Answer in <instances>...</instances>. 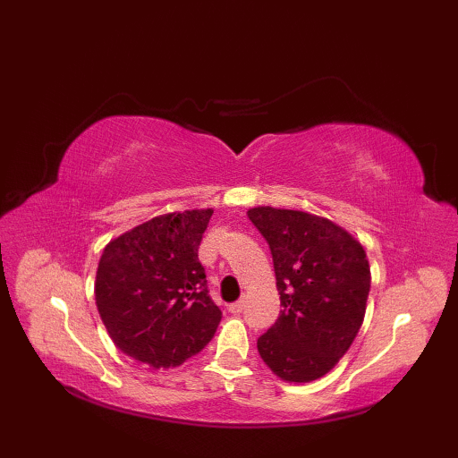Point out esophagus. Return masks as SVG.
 Wrapping results in <instances>:
<instances>
[{
	"instance_id": "1",
	"label": "esophagus",
	"mask_w": 458,
	"mask_h": 458,
	"mask_svg": "<svg viewBox=\"0 0 458 458\" xmlns=\"http://www.w3.org/2000/svg\"><path fill=\"white\" fill-rule=\"evenodd\" d=\"M228 310H230V313H234V315H240L242 310H244V301H236V303H230Z\"/></svg>"
}]
</instances>
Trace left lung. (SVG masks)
<instances>
[{"instance_id":"obj_1","label":"left lung","mask_w":458,"mask_h":458,"mask_svg":"<svg viewBox=\"0 0 458 458\" xmlns=\"http://www.w3.org/2000/svg\"><path fill=\"white\" fill-rule=\"evenodd\" d=\"M248 218L274 258L281 310L258 352L285 382H313L336 366L362 327L366 251L344 228L303 210L258 207Z\"/></svg>"}]
</instances>
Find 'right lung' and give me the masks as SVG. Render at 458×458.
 Here are the masks:
<instances>
[{"label":"right lung","mask_w":458,"mask_h":458,"mask_svg":"<svg viewBox=\"0 0 458 458\" xmlns=\"http://www.w3.org/2000/svg\"><path fill=\"white\" fill-rule=\"evenodd\" d=\"M212 208L155 216L112 240L96 271V307L114 344L153 368L207 346L222 310L208 295L199 246Z\"/></svg>","instance_id":"right-lung-1"}]
</instances>
